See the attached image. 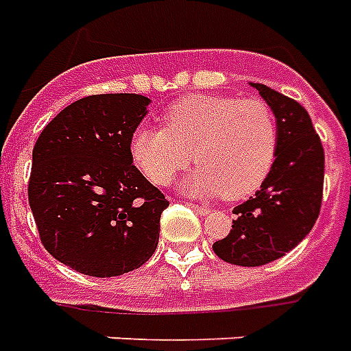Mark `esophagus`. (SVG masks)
<instances>
[{
  "label": "esophagus",
  "mask_w": 351,
  "mask_h": 351,
  "mask_svg": "<svg viewBox=\"0 0 351 351\" xmlns=\"http://www.w3.org/2000/svg\"><path fill=\"white\" fill-rule=\"evenodd\" d=\"M189 206L193 210V212H195V214H199V215H208L210 212H212V210H210L208 206H201V204L189 203Z\"/></svg>",
  "instance_id": "1"
}]
</instances>
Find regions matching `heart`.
<instances>
[{"mask_svg": "<svg viewBox=\"0 0 351 351\" xmlns=\"http://www.w3.org/2000/svg\"><path fill=\"white\" fill-rule=\"evenodd\" d=\"M279 128L261 99L193 94L165 112V127H139L132 159L156 184H170L192 159L199 167L181 189L201 197L241 199L255 192L270 172Z\"/></svg>", "mask_w": 351, "mask_h": 351, "instance_id": "heart-1", "label": "heart"}]
</instances>
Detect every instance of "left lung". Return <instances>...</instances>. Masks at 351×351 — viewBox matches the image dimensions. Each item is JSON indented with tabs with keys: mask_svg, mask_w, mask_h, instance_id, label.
<instances>
[{
	"mask_svg": "<svg viewBox=\"0 0 351 351\" xmlns=\"http://www.w3.org/2000/svg\"><path fill=\"white\" fill-rule=\"evenodd\" d=\"M276 114V161L254 197L235 206L230 234L214 243L217 257L237 266H261L301 243L321 212L324 150L308 112L295 99L250 83Z\"/></svg>",
	"mask_w": 351,
	"mask_h": 351,
	"instance_id": "obj_1",
	"label": "left lung"
}]
</instances>
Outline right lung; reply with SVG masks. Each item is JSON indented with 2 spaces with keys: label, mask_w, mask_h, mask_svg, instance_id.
Wrapping results in <instances>:
<instances>
[{
  "label": "right lung",
  "mask_w": 351,
  "mask_h": 351,
  "mask_svg": "<svg viewBox=\"0 0 351 351\" xmlns=\"http://www.w3.org/2000/svg\"><path fill=\"white\" fill-rule=\"evenodd\" d=\"M150 99L97 94L77 99L39 134L29 203L52 257L92 277L123 276L158 248L168 201L132 162L130 141Z\"/></svg>",
  "instance_id": "add662e5"
}]
</instances>
